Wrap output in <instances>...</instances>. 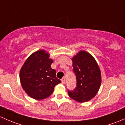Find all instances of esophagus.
Returning a JSON list of instances; mask_svg holds the SVG:
<instances>
[{
    "mask_svg": "<svg viewBox=\"0 0 125 125\" xmlns=\"http://www.w3.org/2000/svg\"><path fill=\"white\" fill-rule=\"evenodd\" d=\"M61 82H62V83H63V84H64V83H65V78H64V77L61 79Z\"/></svg>",
    "mask_w": 125,
    "mask_h": 125,
    "instance_id": "1",
    "label": "esophagus"
}]
</instances>
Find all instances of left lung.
Here are the masks:
<instances>
[{
  "label": "left lung",
  "mask_w": 125,
  "mask_h": 125,
  "mask_svg": "<svg viewBox=\"0 0 125 125\" xmlns=\"http://www.w3.org/2000/svg\"><path fill=\"white\" fill-rule=\"evenodd\" d=\"M76 87L68 90L69 96L79 102H85L93 98L100 88L101 74L94 58L85 51H81L72 58Z\"/></svg>",
  "instance_id": "left-lung-1"
}]
</instances>
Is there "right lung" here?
<instances>
[{
	"label": "right lung",
	"mask_w": 125,
	"mask_h": 125,
	"mask_svg": "<svg viewBox=\"0 0 125 125\" xmlns=\"http://www.w3.org/2000/svg\"><path fill=\"white\" fill-rule=\"evenodd\" d=\"M53 60L44 51H38L26 60L20 72L21 86L32 98L42 100L51 96L54 87L61 81L51 68Z\"/></svg>",
	"instance_id": "add662e5"
}]
</instances>
